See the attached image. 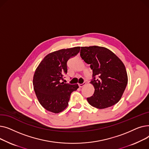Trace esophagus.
I'll return each instance as SVG.
<instances>
[{"label": "esophagus", "mask_w": 149, "mask_h": 149, "mask_svg": "<svg viewBox=\"0 0 149 149\" xmlns=\"http://www.w3.org/2000/svg\"><path fill=\"white\" fill-rule=\"evenodd\" d=\"M84 85H86V83H83L82 84H79V86L80 88H83Z\"/></svg>", "instance_id": "obj_1"}]
</instances>
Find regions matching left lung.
<instances>
[{
	"instance_id": "left-lung-1",
	"label": "left lung",
	"mask_w": 149,
	"mask_h": 149,
	"mask_svg": "<svg viewBox=\"0 0 149 149\" xmlns=\"http://www.w3.org/2000/svg\"><path fill=\"white\" fill-rule=\"evenodd\" d=\"M81 58L92 70L91 83L95 88L88 103L98 109L116 104L127 84L126 68L121 60L109 49L97 46L81 47Z\"/></svg>"
}]
</instances>
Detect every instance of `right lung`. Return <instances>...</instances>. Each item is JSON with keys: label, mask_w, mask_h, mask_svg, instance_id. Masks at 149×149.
<instances>
[{"label": "right lung", "mask_w": 149, "mask_h": 149, "mask_svg": "<svg viewBox=\"0 0 149 149\" xmlns=\"http://www.w3.org/2000/svg\"><path fill=\"white\" fill-rule=\"evenodd\" d=\"M80 51V47L63 49L47 55L36 70L33 86L40 104L47 111L58 113L68 106L70 96L78 84L61 82L67 74V62Z\"/></svg>", "instance_id": "right-lung-1"}]
</instances>
